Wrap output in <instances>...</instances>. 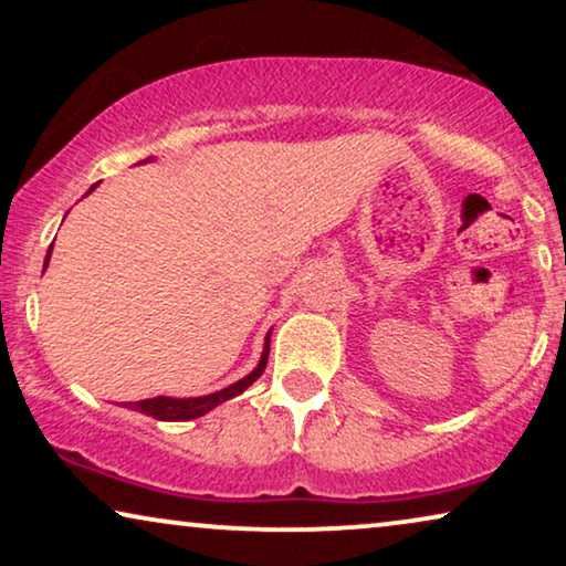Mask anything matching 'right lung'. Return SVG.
<instances>
[{
    "label": "right lung",
    "mask_w": 566,
    "mask_h": 566,
    "mask_svg": "<svg viewBox=\"0 0 566 566\" xmlns=\"http://www.w3.org/2000/svg\"><path fill=\"white\" fill-rule=\"evenodd\" d=\"M144 161H151L144 159ZM142 165V161H138ZM97 185H92V188L87 190V196L92 190H95ZM51 250L53 244L49 247V254H45V262H43V270L49 268V260H51ZM268 355H270V332L265 337V347H262V355H260V363L254 366V370H250L244 378H239L237 384L227 386V389L221 391H213V394H206V397H188V399H177V397H154V399H142V401H128V409H134V412H142L146 417H154V420H161V422H185V420H196V417H203L211 412V409H216L219 405H223V401L234 399L242 394L244 389H250V386L258 381V378L262 376V370H265L268 366Z\"/></svg>",
    "instance_id": "obj_1"
}]
</instances>
